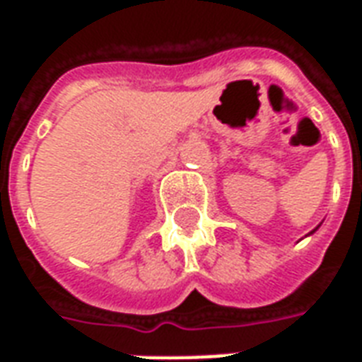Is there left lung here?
I'll use <instances>...</instances> for the list:
<instances>
[{
    "instance_id": "8db88e82",
    "label": "left lung",
    "mask_w": 362,
    "mask_h": 362,
    "mask_svg": "<svg viewBox=\"0 0 362 362\" xmlns=\"http://www.w3.org/2000/svg\"><path fill=\"white\" fill-rule=\"evenodd\" d=\"M318 227H320V225H318ZM318 227H316V228H314V230H312V233H316V230H318ZM312 233H310V235H312Z\"/></svg>"
}]
</instances>
